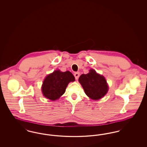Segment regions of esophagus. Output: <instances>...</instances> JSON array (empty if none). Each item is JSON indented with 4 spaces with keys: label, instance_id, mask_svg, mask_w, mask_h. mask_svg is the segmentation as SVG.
<instances>
[{
    "label": "esophagus",
    "instance_id": "1",
    "mask_svg": "<svg viewBox=\"0 0 147 147\" xmlns=\"http://www.w3.org/2000/svg\"><path fill=\"white\" fill-rule=\"evenodd\" d=\"M74 77H75V78H76V79H78V78L79 77V76H80V73H79V72H76V73H74Z\"/></svg>",
    "mask_w": 147,
    "mask_h": 147
}]
</instances>
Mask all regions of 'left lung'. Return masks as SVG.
<instances>
[{
    "label": "left lung",
    "instance_id": "1",
    "mask_svg": "<svg viewBox=\"0 0 147 147\" xmlns=\"http://www.w3.org/2000/svg\"><path fill=\"white\" fill-rule=\"evenodd\" d=\"M79 82L86 95L92 100H97L104 97L109 90V86L105 77L91 69L89 73L82 74Z\"/></svg>",
    "mask_w": 147,
    "mask_h": 147
}]
</instances>
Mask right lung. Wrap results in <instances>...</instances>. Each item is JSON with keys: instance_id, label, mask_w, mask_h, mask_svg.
<instances>
[{"instance_id": "1", "label": "right lung", "mask_w": 147, "mask_h": 147, "mask_svg": "<svg viewBox=\"0 0 147 147\" xmlns=\"http://www.w3.org/2000/svg\"><path fill=\"white\" fill-rule=\"evenodd\" d=\"M74 81L75 78L69 71L55 70L44 79L41 88L42 94L45 98L55 101L65 92L68 84Z\"/></svg>"}]
</instances>
